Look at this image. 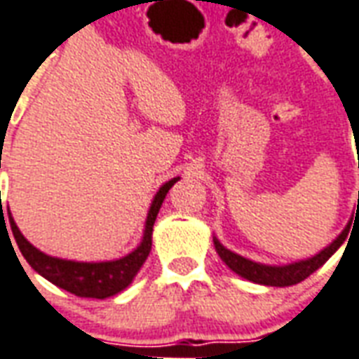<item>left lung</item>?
I'll return each mask as SVG.
<instances>
[{
    "label": "left lung",
    "instance_id": "obj_1",
    "mask_svg": "<svg viewBox=\"0 0 359 359\" xmlns=\"http://www.w3.org/2000/svg\"><path fill=\"white\" fill-rule=\"evenodd\" d=\"M348 229H350V223L346 225L344 231L340 233L337 239L328 245L327 249L320 250L319 255L307 258V260H299V262L284 264V266H268V264L252 262V260H249V258L241 257V255H237V252H231L229 249H225L217 239H214V245H215V250H217V255L222 257L223 262L231 268L235 274H239L241 278L250 280V282H255V284L285 287V285L299 284V282H303L307 276L313 274L317 268L323 266L328 258L332 257V255L340 249V245H342L346 237H348Z\"/></svg>",
    "mask_w": 359,
    "mask_h": 359
}]
</instances>
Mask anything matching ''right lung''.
I'll list each match as a JSON object with an SVG mask.
<instances>
[{
  "label": "right lung",
  "instance_id": "right-lung-1",
  "mask_svg": "<svg viewBox=\"0 0 359 359\" xmlns=\"http://www.w3.org/2000/svg\"><path fill=\"white\" fill-rule=\"evenodd\" d=\"M1 167V165H0ZM179 180L171 179L165 182L159 192L155 194L151 208L147 212V219H145L144 239L137 245L136 249L132 250L126 257L118 258V260H107V262H75V260H64V258L48 257L36 247H32L29 241L22 237L19 231L17 223L11 217L9 205H7V214H9V223H11V231L13 237L19 245V250L22 252L25 260L31 264L40 276H44L48 282H52L57 287L66 290V292L74 293L77 297H93V299H107L110 295H116L122 290H126L128 285L132 284V280L136 278L140 268L145 262V258L149 257L151 250V233H154V223L159 214L163 200L167 196V192L171 187ZM1 210V202H0ZM1 217H4V210H1ZM5 222V217H4Z\"/></svg>",
  "mask_w": 359,
  "mask_h": 359
}]
</instances>
